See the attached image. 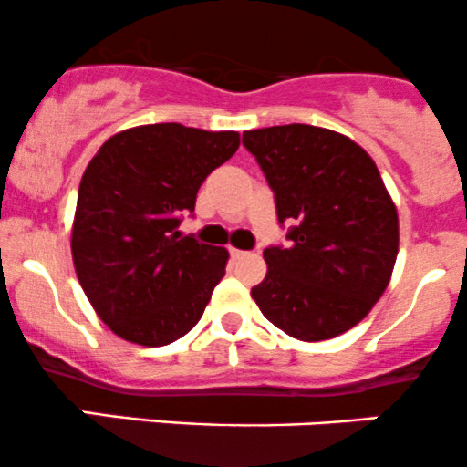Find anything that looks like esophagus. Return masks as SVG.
<instances>
[{"label": "esophagus", "mask_w": 467, "mask_h": 467, "mask_svg": "<svg viewBox=\"0 0 467 467\" xmlns=\"http://www.w3.org/2000/svg\"><path fill=\"white\" fill-rule=\"evenodd\" d=\"M229 254H232L234 260H240V258H244V255H247V252H243V249H235V247L229 249Z\"/></svg>", "instance_id": "1"}]
</instances>
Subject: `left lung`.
I'll return each mask as SVG.
<instances>
[{
  "instance_id": "1",
  "label": "left lung",
  "mask_w": 467,
  "mask_h": 467,
  "mask_svg": "<svg viewBox=\"0 0 467 467\" xmlns=\"http://www.w3.org/2000/svg\"><path fill=\"white\" fill-rule=\"evenodd\" d=\"M243 144L274 192L287 247L263 252L267 275L252 298L298 340L358 325L392 278L399 215L374 160L348 135L312 124L255 129Z\"/></svg>"
}]
</instances>
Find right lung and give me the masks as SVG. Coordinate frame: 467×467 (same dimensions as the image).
<instances>
[{"label":"right lung","instance_id":"obj_1","mask_svg":"<svg viewBox=\"0 0 467 467\" xmlns=\"http://www.w3.org/2000/svg\"><path fill=\"white\" fill-rule=\"evenodd\" d=\"M235 131L178 122L115 133L82 175L71 252L75 274L113 334L160 348L192 332L223 280L224 247L180 235L207 175L238 151Z\"/></svg>","mask_w":467,"mask_h":467}]
</instances>
